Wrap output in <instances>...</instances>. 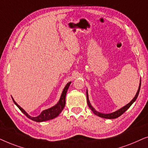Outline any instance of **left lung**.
<instances>
[{
  "label": "left lung",
  "instance_id": "left-lung-1",
  "mask_svg": "<svg viewBox=\"0 0 148 148\" xmlns=\"http://www.w3.org/2000/svg\"><path fill=\"white\" fill-rule=\"evenodd\" d=\"M140 87H141V80H140V84H139V88H138V90H137V93H136L135 97L133 98V99H132V101L130 102L129 103H128L127 105H126L125 106H124L123 108H121V109L118 110L116 112H114L113 113H111V114H102V113H99V112H98L97 111H95V110L92 107L91 105H90V102H89V100H88V93H87V91H86V99H87V103H88V107H89L90 109L92 112H94L95 114H96V115L98 116L99 117H101V118H103V119H116V118L119 117L120 116H121L122 114L123 113H125V112L127 111V110L129 109L130 108V106H131L132 104L134 103V101H135V100L137 99V97H138V95L139 93V90H140Z\"/></svg>",
  "mask_w": 148,
  "mask_h": 148
}]
</instances>
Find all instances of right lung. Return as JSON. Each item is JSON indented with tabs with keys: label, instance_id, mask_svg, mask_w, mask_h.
<instances>
[{
	"label": "right lung",
	"instance_id": "add662e5",
	"mask_svg": "<svg viewBox=\"0 0 148 148\" xmlns=\"http://www.w3.org/2000/svg\"><path fill=\"white\" fill-rule=\"evenodd\" d=\"M70 83H71V82H68V83L66 84V86H65L64 90H63L62 95H61V98H60V101H59L58 103H57L56 106H53V107L49 108V109L45 110H44V111H42L40 113V115L38 116H36V117H32V116H29L28 114H27L26 112H25L24 110H23L22 108H21L20 106H19L18 104H17L16 102L14 101V99H13V98H12V99H13V102L15 103V105L18 107L19 109L22 112L27 118H28V119L32 120V121H34L38 122V123H40V122L49 121V120L53 119L56 117L58 116L59 114L62 112L63 109H64L65 104H66V92H67V90H68V89L69 86H70Z\"/></svg>",
	"mask_w": 148,
	"mask_h": 148
}]
</instances>
